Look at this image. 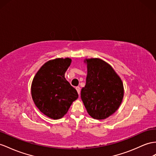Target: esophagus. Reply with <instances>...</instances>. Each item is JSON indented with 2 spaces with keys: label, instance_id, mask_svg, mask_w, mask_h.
Segmentation results:
<instances>
[{
  "label": "esophagus",
  "instance_id": "34e87169",
  "mask_svg": "<svg viewBox=\"0 0 156 156\" xmlns=\"http://www.w3.org/2000/svg\"><path fill=\"white\" fill-rule=\"evenodd\" d=\"M76 90H77V92H78V94L80 95V87L79 86L76 87Z\"/></svg>",
  "mask_w": 156,
  "mask_h": 156
}]
</instances>
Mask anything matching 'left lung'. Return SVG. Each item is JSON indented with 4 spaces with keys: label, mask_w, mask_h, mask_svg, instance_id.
Wrapping results in <instances>:
<instances>
[{
    "label": "left lung",
    "mask_w": 156,
    "mask_h": 156,
    "mask_svg": "<svg viewBox=\"0 0 156 156\" xmlns=\"http://www.w3.org/2000/svg\"><path fill=\"white\" fill-rule=\"evenodd\" d=\"M87 77L81 99L87 112L97 120L110 117L121 105L124 87L121 78L109 64L98 58H86Z\"/></svg>",
    "instance_id": "obj_1"
}]
</instances>
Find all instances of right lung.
Masks as SVG:
<instances>
[{
    "label": "right lung",
    "mask_w": 156,
    "mask_h": 156,
    "mask_svg": "<svg viewBox=\"0 0 156 156\" xmlns=\"http://www.w3.org/2000/svg\"><path fill=\"white\" fill-rule=\"evenodd\" d=\"M71 62L69 58L50 60L40 68L31 83V97L35 105L51 119L63 117L78 98L77 91L65 77Z\"/></svg>",
    "instance_id": "obj_1"
}]
</instances>
